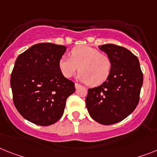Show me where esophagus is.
<instances>
[{
  "instance_id": "obj_1",
  "label": "esophagus",
  "mask_w": 157,
  "mask_h": 157,
  "mask_svg": "<svg viewBox=\"0 0 157 157\" xmlns=\"http://www.w3.org/2000/svg\"><path fill=\"white\" fill-rule=\"evenodd\" d=\"M79 87H81V85H79L77 83H75V88H76V89H78Z\"/></svg>"
}]
</instances>
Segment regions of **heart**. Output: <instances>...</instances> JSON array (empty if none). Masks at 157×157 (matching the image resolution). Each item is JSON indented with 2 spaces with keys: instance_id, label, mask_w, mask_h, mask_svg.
Instances as JSON below:
<instances>
[{
  "instance_id": "1",
  "label": "heart",
  "mask_w": 157,
  "mask_h": 157,
  "mask_svg": "<svg viewBox=\"0 0 157 157\" xmlns=\"http://www.w3.org/2000/svg\"><path fill=\"white\" fill-rule=\"evenodd\" d=\"M112 67L113 62L107 54L88 45L76 46L71 51V57L64 55L59 60V68L64 77L70 78L79 68L77 79L91 86L105 82Z\"/></svg>"
}]
</instances>
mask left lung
<instances>
[{
  "label": "left lung",
  "instance_id": "obj_1",
  "mask_svg": "<svg viewBox=\"0 0 157 157\" xmlns=\"http://www.w3.org/2000/svg\"><path fill=\"white\" fill-rule=\"evenodd\" d=\"M99 48L111 58L112 71L102 85L89 89L85 104L94 121L109 125L123 121L135 110L143 73L138 58L127 48L113 44Z\"/></svg>",
  "mask_w": 157,
  "mask_h": 157
}]
</instances>
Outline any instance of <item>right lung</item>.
Here are the masks:
<instances>
[{"label":"right lung","instance_id":"1","mask_svg":"<svg viewBox=\"0 0 157 157\" xmlns=\"http://www.w3.org/2000/svg\"><path fill=\"white\" fill-rule=\"evenodd\" d=\"M66 48L52 43L34 44L15 61L10 80L14 105L25 119L37 125L58 121L67 98L76 90L59 68Z\"/></svg>","mask_w":157,"mask_h":157}]
</instances>
